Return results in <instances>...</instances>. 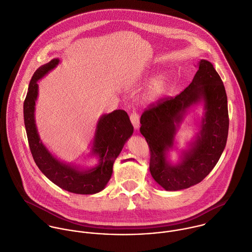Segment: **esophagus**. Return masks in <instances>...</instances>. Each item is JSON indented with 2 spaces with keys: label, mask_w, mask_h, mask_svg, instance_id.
<instances>
[{
  "label": "esophagus",
  "mask_w": 252,
  "mask_h": 252,
  "mask_svg": "<svg viewBox=\"0 0 252 252\" xmlns=\"http://www.w3.org/2000/svg\"><path fill=\"white\" fill-rule=\"evenodd\" d=\"M129 118H130V122H131L134 129H138V127H139V116H138V114L133 112V113L130 114Z\"/></svg>",
  "instance_id": "34e87169"
}]
</instances>
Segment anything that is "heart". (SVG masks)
Returning a JSON list of instances; mask_svg holds the SVG:
<instances>
[{
    "label": "heart",
    "instance_id": "b5f03b06",
    "mask_svg": "<svg viewBox=\"0 0 252 252\" xmlns=\"http://www.w3.org/2000/svg\"><path fill=\"white\" fill-rule=\"evenodd\" d=\"M168 86V76L166 73H160L152 78L147 86L145 92V99L147 101H156L161 98L166 92Z\"/></svg>",
    "mask_w": 252,
    "mask_h": 252
}]
</instances>
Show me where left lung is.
Wrapping results in <instances>:
<instances>
[{
    "instance_id": "obj_1",
    "label": "left lung",
    "mask_w": 252,
    "mask_h": 252,
    "mask_svg": "<svg viewBox=\"0 0 252 252\" xmlns=\"http://www.w3.org/2000/svg\"><path fill=\"white\" fill-rule=\"evenodd\" d=\"M204 104L201 131L173 164L167 152L174 147L176 131L188 110ZM140 132L150 148V173L165 190L177 191L200 183L216 166L227 143L228 99L213 64L201 60L191 83L174 98L150 105L140 118Z\"/></svg>"
}]
</instances>
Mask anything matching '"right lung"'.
<instances>
[{"instance_id": "add662e5", "label": "right lung", "mask_w": 252, "mask_h": 252, "mask_svg": "<svg viewBox=\"0 0 252 252\" xmlns=\"http://www.w3.org/2000/svg\"><path fill=\"white\" fill-rule=\"evenodd\" d=\"M60 62V59H53L37 68L28 86L23 117L30 151L39 170L56 186L76 194H94L102 191L110 181L114 162L132 135L133 126L124 110H116L99 118L90 152L98 158V164L93 168L73 166L55 157L40 139L34 113L38 97L37 81L57 67Z\"/></svg>"}]
</instances>
